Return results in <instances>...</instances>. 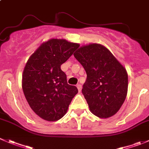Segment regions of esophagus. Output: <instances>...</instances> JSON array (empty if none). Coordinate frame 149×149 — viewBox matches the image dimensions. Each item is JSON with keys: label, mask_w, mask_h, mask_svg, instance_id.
Masks as SVG:
<instances>
[{"label": "esophagus", "mask_w": 149, "mask_h": 149, "mask_svg": "<svg viewBox=\"0 0 149 149\" xmlns=\"http://www.w3.org/2000/svg\"><path fill=\"white\" fill-rule=\"evenodd\" d=\"M76 86H77L78 88V90H79V92H81V85L80 84H78L77 85H76Z\"/></svg>", "instance_id": "1"}]
</instances>
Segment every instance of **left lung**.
Segmentation results:
<instances>
[{
  "mask_svg": "<svg viewBox=\"0 0 149 149\" xmlns=\"http://www.w3.org/2000/svg\"><path fill=\"white\" fill-rule=\"evenodd\" d=\"M73 55L86 70L82 93L91 112L104 119L116 114L127 94L126 69L101 44L83 46Z\"/></svg>",
  "mask_w": 149,
  "mask_h": 149,
  "instance_id": "1",
  "label": "left lung"
}]
</instances>
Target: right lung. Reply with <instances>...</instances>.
I'll list each match as a JSON object with an SVG mask.
<instances>
[{"mask_svg":"<svg viewBox=\"0 0 149 149\" xmlns=\"http://www.w3.org/2000/svg\"><path fill=\"white\" fill-rule=\"evenodd\" d=\"M79 47L65 39L43 43L27 60L22 74V89L29 105L38 116L54 122L65 116L78 93L69 85L60 66Z\"/></svg>","mask_w":149,"mask_h":149,"instance_id":"add662e5","label":"right lung"}]
</instances>
